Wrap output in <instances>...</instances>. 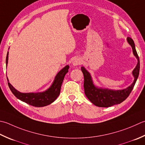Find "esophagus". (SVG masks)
I'll list each match as a JSON object with an SVG mask.
<instances>
[{
	"mask_svg": "<svg viewBox=\"0 0 145 145\" xmlns=\"http://www.w3.org/2000/svg\"><path fill=\"white\" fill-rule=\"evenodd\" d=\"M82 63V60L80 58H75L72 61V65L73 66H78Z\"/></svg>",
	"mask_w": 145,
	"mask_h": 145,
	"instance_id": "1",
	"label": "esophagus"
}]
</instances>
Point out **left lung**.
<instances>
[{
	"instance_id": "8db88e82",
	"label": "left lung",
	"mask_w": 145,
	"mask_h": 145,
	"mask_svg": "<svg viewBox=\"0 0 145 145\" xmlns=\"http://www.w3.org/2000/svg\"><path fill=\"white\" fill-rule=\"evenodd\" d=\"M127 41L131 46L133 55L137 58L138 63L137 66L133 70L132 75L134 76V81L131 86L126 89L121 90H112L107 88L99 87L93 84L92 76L90 73L85 69L84 67H81V70L84 76V91L85 94L89 100L96 106L101 107H108L119 104L126 100L134 87L136 82L138 78L140 73V59L135 48V42L133 39L128 37Z\"/></svg>"
}]
</instances>
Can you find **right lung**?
<instances>
[{
  "label": "right lung",
  "instance_id": "right-lung-1",
  "mask_svg": "<svg viewBox=\"0 0 145 145\" xmlns=\"http://www.w3.org/2000/svg\"><path fill=\"white\" fill-rule=\"evenodd\" d=\"M9 49V48H8ZM8 52H7L6 56V67L8 63ZM69 66L66 65L63 67L55 76V79L53 82L51 86L48 88L47 90L43 92H28V93H22L16 90L12 85L10 84L8 79V86L9 87L11 92L13 94L16 96L19 100L27 103L31 106L41 107L46 106L48 105L52 104L55 101L57 98L59 93H60L61 87L62 82L65 75L69 72Z\"/></svg>",
  "mask_w": 145,
  "mask_h": 145
}]
</instances>
